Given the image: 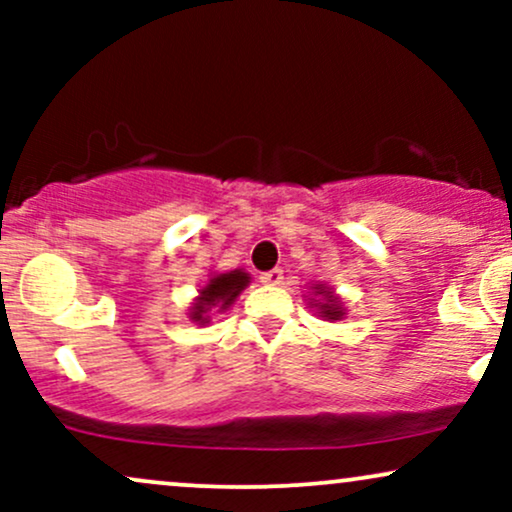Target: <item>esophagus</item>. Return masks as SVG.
<instances>
[{
    "label": "esophagus",
    "instance_id": "esophagus-1",
    "mask_svg": "<svg viewBox=\"0 0 512 512\" xmlns=\"http://www.w3.org/2000/svg\"><path fill=\"white\" fill-rule=\"evenodd\" d=\"M260 281L267 286H279L284 281V269H269L260 276Z\"/></svg>",
    "mask_w": 512,
    "mask_h": 512
}]
</instances>
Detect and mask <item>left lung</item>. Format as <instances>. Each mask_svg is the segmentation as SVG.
<instances>
[{
  "mask_svg": "<svg viewBox=\"0 0 512 512\" xmlns=\"http://www.w3.org/2000/svg\"><path fill=\"white\" fill-rule=\"evenodd\" d=\"M313 296H322V301H315V298H310L313 305L317 310H320V317H325V320H342L344 315V308H342V301H339L337 296H334V291L330 286L325 284H315L313 286Z\"/></svg>",
  "mask_w": 512,
  "mask_h": 512,
  "instance_id": "left-lung-1",
  "label": "left lung"
}]
</instances>
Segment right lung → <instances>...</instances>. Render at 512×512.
Instances as JSON below:
<instances>
[{
    "label": "right lung",
    "instance_id": "obj_1",
    "mask_svg": "<svg viewBox=\"0 0 512 512\" xmlns=\"http://www.w3.org/2000/svg\"><path fill=\"white\" fill-rule=\"evenodd\" d=\"M248 284H250V274L243 272V269H233V272H226V274H214L209 279V284L202 286L197 301L192 303L190 320L197 322V325H207L209 310L219 308V313L221 310H228L233 303H236L240 291H245V286Z\"/></svg>",
    "mask_w": 512,
    "mask_h": 512
}]
</instances>
